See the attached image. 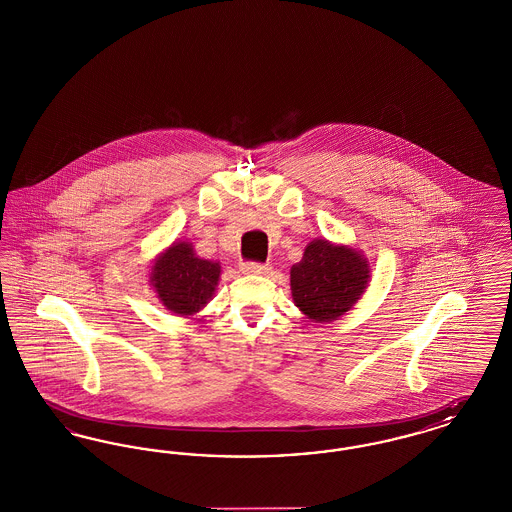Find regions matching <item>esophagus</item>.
Returning a JSON list of instances; mask_svg holds the SVG:
<instances>
[{
    "label": "esophagus",
    "mask_w": 512,
    "mask_h": 512,
    "mask_svg": "<svg viewBox=\"0 0 512 512\" xmlns=\"http://www.w3.org/2000/svg\"><path fill=\"white\" fill-rule=\"evenodd\" d=\"M268 270H270V267L268 265H261V263H253V261L242 263V272L244 274H268Z\"/></svg>",
    "instance_id": "esophagus-1"
}]
</instances>
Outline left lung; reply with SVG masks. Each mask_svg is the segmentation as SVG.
Wrapping results in <instances>:
<instances>
[{
    "instance_id": "1",
    "label": "left lung",
    "mask_w": 512,
    "mask_h": 512,
    "mask_svg": "<svg viewBox=\"0 0 512 512\" xmlns=\"http://www.w3.org/2000/svg\"><path fill=\"white\" fill-rule=\"evenodd\" d=\"M363 253L328 240H313L290 270L295 307L311 322H332L353 309L368 286Z\"/></svg>"
}]
</instances>
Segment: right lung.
I'll list each match as a JSON object with an SVG mask.
<instances>
[{
  "instance_id": "right-lung-1",
  "label": "right lung",
  "mask_w": 512,
  "mask_h": 512,
  "mask_svg": "<svg viewBox=\"0 0 512 512\" xmlns=\"http://www.w3.org/2000/svg\"><path fill=\"white\" fill-rule=\"evenodd\" d=\"M220 265L199 259L188 242H176L153 263L149 282L161 303L180 317L199 313L217 290Z\"/></svg>"
}]
</instances>
